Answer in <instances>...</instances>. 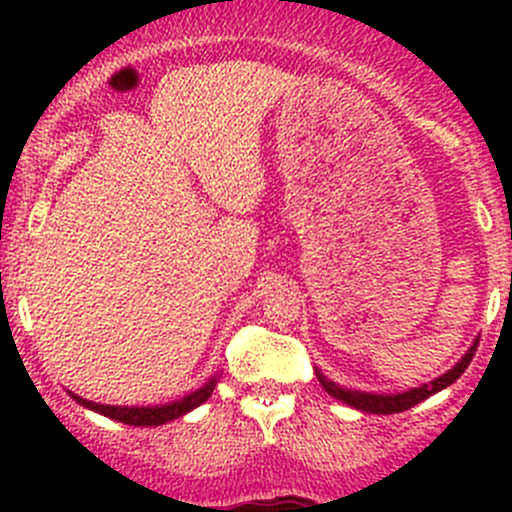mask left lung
I'll list each match as a JSON object with an SVG mask.
<instances>
[{"mask_svg":"<svg viewBox=\"0 0 512 512\" xmlns=\"http://www.w3.org/2000/svg\"><path fill=\"white\" fill-rule=\"evenodd\" d=\"M476 347H478V339L471 344V349H468V352L458 359V364L453 366V369H448L446 374H441L438 379L428 381V384H421V386H416V389H409V391H401V394H371V391L344 389V386L334 384L332 379H327V376H324L319 369H317V379L329 396H334V399H339L342 404L352 406V409H356V411H366V414H401V411L411 409V406L426 401L428 396L438 394V391H443L446 386H451L453 381H456L458 376L468 369L473 354H476Z\"/></svg>","mask_w":512,"mask_h":512,"instance_id":"8db88e82","label":"left lung"}]
</instances>
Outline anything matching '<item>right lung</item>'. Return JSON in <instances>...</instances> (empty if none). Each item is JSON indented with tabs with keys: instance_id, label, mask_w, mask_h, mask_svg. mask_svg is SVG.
Wrapping results in <instances>:
<instances>
[{
	"instance_id": "right-lung-1",
	"label": "right lung",
	"mask_w": 512,
	"mask_h": 512,
	"mask_svg": "<svg viewBox=\"0 0 512 512\" xmlns=\"http://www.w3.org/2000/svg\"><path fill=\"white\" fill-rule=\"evenodd\" d=\"M215 384H218V374L210 376L208 381H205L200 389L190 391V394H185L183 399H175L170 401V404H158V406H111V404H96V401H89L84 399V396L74 394V391H69L71 399L76 401L79 406H84V409L89 411H96V414L106 416V418H113V421H121V423H128V426H163V423L173 421V418H180L185 414H190L193 409H198L200 404H205V401L213 396V389Z\"/></svg>"
}]
</instances>
